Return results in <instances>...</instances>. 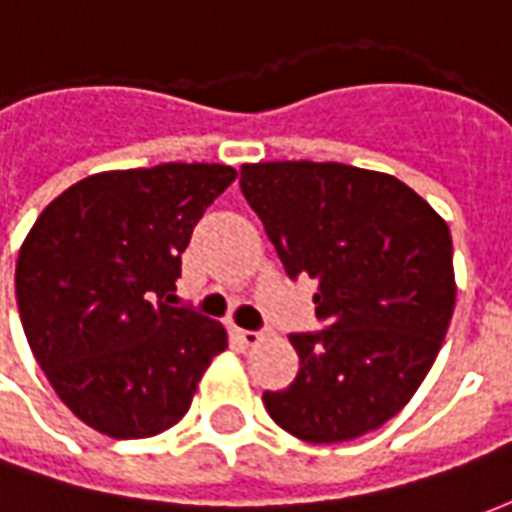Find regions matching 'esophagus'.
I'll use <instances>...</instances> for the list:
<instances>
[{
	"instance_id": "34e87169",
	"label": "esophagus",
	"mask_w": 512,
	"mask_h": 512,
	"mask_svg": "<svg viewBox=\"0 0 512 512\" xmlns=\"http://www.w3.org/2000/svg\"><path fill=\"white\" fill-rule=\"evenodd\" d=\"M235 334L244 345H257L263 340V332H252V329H235Z\"/></svg>"
}]
</instances>
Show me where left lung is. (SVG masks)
Returning a JSON list of instances; mask_svg holds the SVG:
<instances>
[{"instance_id":"8db88e82","label":"left lung","mask_w":512,"mask_h":512,"mask_svg":"<svg viewBox=\"0 0 512 512\" xmlns=\"http://www.w3.org/2000/svg\"><path fill=\"white\" fill-rule=\"evenodd\" d=\"M241 191L290 279L318 282V332H293L299 376L263 392L279 428L312 444L365 436L406 406L455 307L447 222L392 175L337 161L241 167Z\"/></svg>"}]
</instances>
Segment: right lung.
<instances>
[{"label":"right lung","mask_w":512,"mask_h":512,"mask_svg":"<svg viewBox=\"0 0 512 512\" xmlns=\"http://www.w3.org/2000/svg\"><path fill=\"white\" fill-rule=\"evenodd\" d=\"M235 175L224 164L101 172L32 224L16 263L21 326L90 428L112 439L172 428L227 348L222 323L169 304L194 227Z\"/></svg>","instance_id":"obj_1"}]
</instances>
